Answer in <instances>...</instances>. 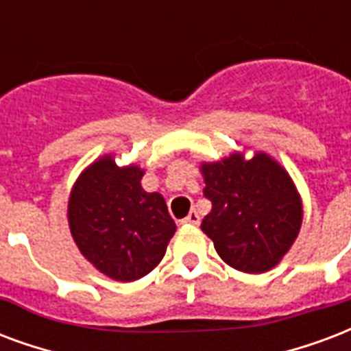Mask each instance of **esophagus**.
I'll return each instance as SVG.
<instances>
[{"label": "esophagus", "mask_w": 351, "mask_h": 351, "mask_svg": "<svg viewBox=\"0 0 351 351\" xmlns=\"http://www.w3.org/2000/svg\"><path fill=\"white\" fill-rule=\"evenodd\" d=\"M183 223H192V226H197L199 223V215H197L196 210H191L186 218H183Z\"/></svg>", "instance_id": "34e87169"}]
</instances>
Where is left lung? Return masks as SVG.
<instances>
[{
    "instance_id": "obj_1",
    "label": "left lung",
    "mask_w": 351,
    "mask_h": 351,
    "mask_svg": "<svg viewBox=\"0 0 351 351\" xmlns=\"http://www.w3.org/2000/svg\"><path fill=\"white\" fill-rule=\"evenodd\" d=\"M210 213L202 231L229 266L263 274L278 265L296 241L302 202L289 173L266 154L244 160L233 154L202 166Z\"/></svg>"
}]
</instances>
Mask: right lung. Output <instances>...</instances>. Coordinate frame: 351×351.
I'll return each instance as SVG.
<instances>
[{"mask_svg":"<svg viewBox=\"0 0 351 351\" xmlns=\"http://www.w3.org/2000/svg\"><path fill=\"white\" fill-rule=\"evenodd\" d=\"M138 166L118 168L104 157L81 173L68 202V222L79 252L116 281L154 270L176 233L165 197L146 192Z\"/></svg>","mask_w":351,"mask_h":351,"instance_id":"add662e5","label":"right lung"}]
</instances>
